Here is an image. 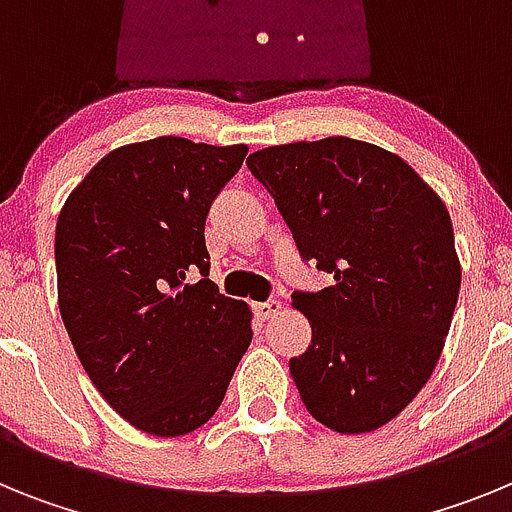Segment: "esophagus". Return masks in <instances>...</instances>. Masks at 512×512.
<instances>
[{
  "label": "esophagus",
  "mask_w": 512,
  "mask_h": 512,
  "mask_svg": "<svg viewBox=\"0 0 512 512\" xmlns=\"http://www.w3.org/2000/svg\"><path fill=\"white\" fill-rule=\"evenodd\" d=\"M279 310H282V302L279 300H266V302H256V305H253V312H256L261 320L274 318Z\"/></svg>",
  "instance_id": "obj_1"
}]
</instances>
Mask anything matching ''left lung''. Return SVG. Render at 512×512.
I'll list each match as a JSON object with an SVG mask.
<instances>
[{"instance_id":"8db88e82","label":"left lung","mask_w":512,"mask_h":512,"mask_svg":"<svg viewBox=\"0 0 512 512\" xmlns=\"http://www.w3.org/2000/svg\"><path fill=\"white\" fill-rule=\"evenodd\" d=\"M246 164L302 259L336 279L292 295L312 325L289 359L302 402L330 431H377L423 390L449 336L461 284L449 210L400 156L364 140L271 146Z\"/></svg>"}]
</instances>
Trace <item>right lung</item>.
I'll list each match as a JSON object with an SVG mask.
<instances>
[{
	"mask_svg": "<svg viewBox=\"0 0 512 512\" xmlns=\"http://www.w3.org/2000/svg\"><path fill=\"white\" fill-rule=\"evenodd\" d=\"M246 153L174 135L122 146L58 215V307L76 356L112 410L151 436L205 425L253 338L246 302L210 282L205 246L212 200Z\"/></svg>",
	"mask_w": 512,
	"mask_h": 512,
	"instance_id": "add662e5",
	"label": "right lung"
}]
</instances>
